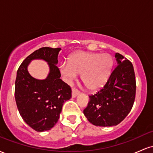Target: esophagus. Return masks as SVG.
<instances>
[{"instance_id": "34e87169", "label": "esophagus", "mask_w": 153, "mask_h": 153, "mask_svg": "<svg viewBox=\"0 0 153 153\" xmlns=\"http://www.w3.org/2000/svg\"><path fill=\"white\" fill-rule=\"evenodd\" d=\"M79 94H80V92H79L78 90H77V89L75 88L72 89V96H73V98H75L77 96H78Z\"/></svg>"}]
</instances>
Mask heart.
<instances>
[{
  "label": "heart",
  "mask_w": 153,
  "mask_h": 153,
  "mask_svg": "<svg viewBox=\"0 0 153 153\" xmlns=\"http://www.w3.org/2000/svg\"><path fill=\"white\" fill-rule=\"evenodd\" d=\"M69 62L60 65V73L67 82L76 80L81 75L84 85L90 91H97L105 85L109 78L113 58L109 54L78 52L69 57Z\"/></svg>",
  "instance_id": "heart-1"
}]
</instances>
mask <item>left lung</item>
Masks as SVG:
<instances>
[{
    "label": "left lung",
    "instance_id": "left-lung-1",
    "mask_svg": "<svg viewBox=\"0 0 153 153\" xmlns=\"http://www.w3.org/2000/svg\"><path fill=\"white\" fill-rule=\"evenodd\" d=\"M117 65L102 89L89 96L83 111L95 126L112 127L119 124L130 112L134 102L136 81L132 64L119 53L115 54Z\"/></svg>",
    "mask_w": 153,
    "mask_h": 153
}]
</instances>
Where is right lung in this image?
<instances>
[{
	"instance_id": "obj_1",
	"label": "right lung",
	"mask_w": 153,
	"mask_h": 153,
	"mask_svg": "<svg viewBox=\"0 0 153 153\" xmlns=\"http://www.w3.org/2000/svg\"><path fill=\"white\" fill-rule=\"evenodd\" d=\"M60 48L45 47L34 51L23 61L17 71L15 99L21 117L36 131L50 130L55 125L63 103L71 98V87L61 80L57 65ZM42 59L50 72L43 80L33 78L27 71L31 60Z\"/></svg>"
}]
</instances>
